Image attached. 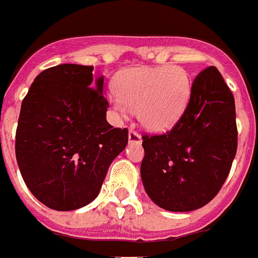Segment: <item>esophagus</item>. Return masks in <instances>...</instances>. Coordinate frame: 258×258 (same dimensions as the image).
Returning <instances> with one entry per match:
<instances>
[{"label":"esophagus","instance_id":"obj_1","mask_svg":"<svg viewBox=\"0 0 258 258\" xmlns=\"http://www.w3.org/2000/svg\"><path fill=\"white\" fill-rule=\"evenodd\" d=\"M127 140H129V142H131V144L140 145L142 142L141 136H140V134H138L136 131H133V129H129V136H127Z\"/></svg>","mask_w":258,"mask_h":258}]
</instances>
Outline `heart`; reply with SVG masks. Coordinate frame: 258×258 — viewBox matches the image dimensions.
<instances>
[{
  "label": "heart",
  "mask_w": 258,
  "mask_h": 258,
  "mask_svg": "<svg viewBox=\"0 0 258 258\" xmlns=\"http://www.w3.org/2000/svg\"><path fill=\"white\" fill-rule=\"evenodd\" d=\"M190 92V76L179 66L137 67L117 76L116 91L108 93V101L122 118L137 110L146 129L165 132L179 120Z\"/></svg>",
  "instance_id": "heart-1"
}]
</instances>
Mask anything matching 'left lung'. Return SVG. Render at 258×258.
<instances>
[{"mask_svg": "<svg viewBox=\"0 0 258 258\" xmlns=\"http://www.w3.org/2000/svg\"><path fill=\"white\" fill-rule=\"evenodd\" d=\"M141 179L163 210L188 212L220 191L237 150L235 99L216 67L195 78L190 101L174 127L144 136Z\"/></svg>", "mask_w": 258, "mask_h": 258, "instance_id": "obj_1", "label": "left lung"}]
</instances>
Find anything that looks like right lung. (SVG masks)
<instances>
[{
  "instance_id": "right-lung-1",
  "label": "right lung",
  "mask_w": 258,
  "mask_h": 258,
  "mask_svg": "<svg viewBox=\"0 0 258 258\" xmlns=\"http://www.w3.org/2000/svg\"><path fill=\"white\" fill-rule=\"evenodd\" d=\"M59 64L35 78L21 105L16 157L27 188L51 210L82 208L100 192L127 129L106 121L104 76Z\"/></svg>"
}]
</instances>
